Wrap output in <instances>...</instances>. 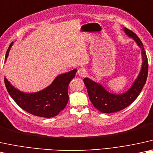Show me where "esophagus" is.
Returning <instances> with one entry per match:
<instances>
[{
    "mask_svg": "<svg viewBox=\"0 0 153 153\" xmlns=\"http://www.w3.org/2000/svg\"><path fill=\"white\" fill-rule=\"evenodd\" d=\"M87 73V71L85 68H79L78 70V74L79 75V76L80 77H84L85 75H86Z\"/></svg>",
    "mask_w": 153,
    "mask_h": 153,
    "instance_id": "obj_1",
    "label": "esophagus"
}]
</instances>
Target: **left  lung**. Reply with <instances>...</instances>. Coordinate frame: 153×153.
Wrapping results in <instances>:
<instances>
[{
  "label": "left lung",
  "instance_id": "left-lung-1",
  "mask_svg": "<svg viewBox=\"0 0 153 153\" xmlns=\"http://www.w3.org/2000/svg\"><path fill=\"white\" fill-rule=\"evenodd\" d=\"M125 34L132 38L141 49L142 66L140 73L132 85L126 92L122 94H114L108 92L100 83L94 82L88 78L83 79V82L88 90L91 102L97 109L102 113H114L121 111L134 102L146 82L148 73V62L143 44L138 36L132 31L123 28Z\"/></svg>",
  "mask_w": 153,
  "mask_h": 153
}]
</instances>
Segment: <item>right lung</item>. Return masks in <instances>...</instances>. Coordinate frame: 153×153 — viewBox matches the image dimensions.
Segmentation results:
<instances>
[{
    "mask_svg": "<svg viewBox=\"0 0 153 153\" xmlns=\"http://www.w3.org/2000/svg\"><path fill=\"white\" fill-rule=\"evenodd\" d=\"M13 42L5 55V61ZM77 69L59 75L53 82L43 90L36 92H24L12 85L4 78L5 85L10 95L17 105L28 113L40 117L51 118L58 115L68 102V85L74 78Z\"/></svg>",
    "mask_w": 153,
    "mask_h": 153,
    "instance_id": "obj_1",
    "label": "right lung"
}]
</instances>
